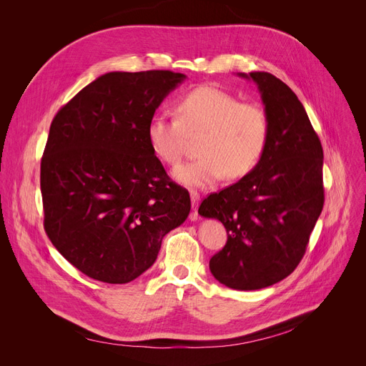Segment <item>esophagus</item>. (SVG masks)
<instances>
[{
  "label": "esophagus",
  "mask_w": 366,
  "mask_h": 366,
  "mask_svg": "<svg viewBox=\"0 0 366 366\" xmlns=\"http://www.w3.org/2000/svg\"><path fill=\"white\" fill-rule=\"evenodd\" d=\"M189 197H191V207H193V215H191V219H197V207H199V202H200V194L197 193V191L191 189Z\"/></svg>",
  "instance_id": "obj_1"
}]
</instances>
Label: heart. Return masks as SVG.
Segmentation results:
<instances>
[{"label":"heart","instance_id":"b5f03b06","mask_svg":"<svg viewBox=\"0 0 366 366\" xmlns=\"http://www.w3.org/2000/svg\"><path fill=\"white\" fill-rule=\"evenodd\" d=\"M200 133L202 156L178 166L173 178L191 188L215 185L225 175L239 179L261 162L270 138V120L255 102H239L236 96L212 86H200L177 102V117L154 115L147 127L148 144L166 164H177L187 134Z\"/></svg>","mask_w":366,"mask_h":366}]
</instances>
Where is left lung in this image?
I'll use <instances>...</instances> for the list:
<instances>
[{
    "label": "left lung",
    "instance_id": "obj_1",
    "mask_svg": "<svg viewBox=\"0 0 366 366\" xmlns=\"http://www.w3.org/2000/svg\"><path fill=\"white\" fill-rule=\"evenodd\" d=\"M252 79L270 120L258 166L207 196L199 214L219 219L227 243L209 261L214 277L237 291H255L290 276L302 259L323 209V149L297 94L270 72Z\"/></svg>",
    "mask_w": 366,
    "mask_h": 366
}]
</instances>
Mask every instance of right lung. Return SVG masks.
Listing matches in <instances>:
<instances>
[{"label":"right lung","instance_id":"right-lung-1","mask_svg":"<svg viewBox=\"0 0 366 366\" xmlns=\"http://www.w3.org/2000/svg\"><path fill=\"white\" fill-rule=\"evenodd\" d=\"M185 80L172 71L108 72L64 105L41 159L44 229L86 276L127 283L157 259L191 209L152 152L147 127Z\"/></svg>","mask_w":366,"mask_h":366}]
</instances>
